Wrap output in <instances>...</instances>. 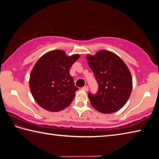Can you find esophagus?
I'll return each mask as SVG.
<instances>
[{
  "label": "esophagus",
  "instance_id": "34e87169",
  "mask_svg": "<svg viewBox=\"0 0 159 159\" xmlns=\"http://www.w3.org/2000/svg\"><path fill=\"white\" fill-rule=\"evenodd\" d=\"M82 90H84V91H88V85L84 86V87L82 88Z\"/></svg>",
  "mask_w": 159,
  "mask_h": 159
}]
</instances>
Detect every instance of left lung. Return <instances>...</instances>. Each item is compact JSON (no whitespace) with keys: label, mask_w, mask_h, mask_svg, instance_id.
Wrapping results in <instances>:
<instances>
[{"label":"left lung","mask_w":159,"mask_h":159,"mask_svg":"<svg viewBox=\"0 0 159 159\" xmlns=\"http://www.w3.org/2000/svg\"><path fill=\"white\" fill-rule=\"evenodd\" d=\"M86 59L98 83L95 95L88 93L92 106L103 114L118 111L128 100L133 89L128 66L118 55L108 50H99Z\"/></svg>","instance_id":"1"}]
</instances>
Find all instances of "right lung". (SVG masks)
<instances>
[{
	"label": "right lung",
	"instance_id": "right-lung-1",
	"mask_svg": "<svg viewBox=\"0 0 159 159\" xmlns=\"http://www.w3.org/2000/svg\"><path fill=\"white\" fill-rule=\"evenodd\" d=\"M67 56L64 51H50L40 57L31 72L29 87L37 104L49 111H59L69 107L79 90L69 69L79 58Z\"/></svg>",
	"mask_w": 159,
	"mask_h": 159
}]
</instances>
